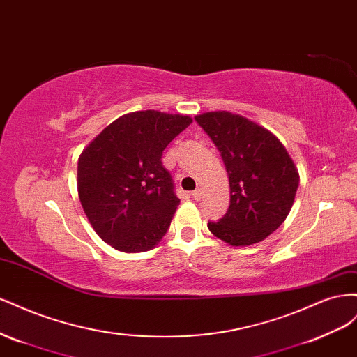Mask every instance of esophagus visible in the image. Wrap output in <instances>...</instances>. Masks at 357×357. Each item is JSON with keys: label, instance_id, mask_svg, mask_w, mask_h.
Listing matches in <instances>:
<instances>
[{"label": "esophagus", "instance_id": "obj_1", "mask_svg": "<svg viewBox=\"0 0 357 357\" xmlns=\"http://www.w3.org/2000/svg\"><path fill=\"white\" fill-rule=\"evenodd\" d=\"M202 195H203V191L200 190V188H197V190H195V191H192L191 192V196H192V199H195V200H200L202 199Z\"/></svg>", "mask_w": 357, "mask_h": 357}]
</instances>
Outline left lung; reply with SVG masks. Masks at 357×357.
<instances>
[{
    "label": "left lung",
    "instance_id": "left-lung-1",
    "mask_svg": "<svg viewBox=\"0 0 357 357\" xmlns=\"http://www.w3.org/2000/svg\"><path fill=\"white\" fill-rule=\"evenodd\" d=\"M220 151L230 185V206L208 229L233 247L268 238L287 218L299 185L289 152L269 130L230 112L195 118Z\"/></svg>",
    "mask_w": 357,
    "mask_h": 357
}]
</instances>
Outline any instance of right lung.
<instances>
[{
    "label": "right lung",
    "instance_id": "obj_1",
    "mask_svg": "<svg viewBox=\"0 0 357 357\" xmlns=\"http://www.w3.org/2000/svg\"><path fill=\"white\" fill-rule=\"evenodd\" d=\"M192 119L158 110L112 122L84 149L77 191L97 235L115 250L144 252L169 230L179 199L162 151Z\"/></svg>",
    "mask_w": 357,
    "mask_h": 357
}]
</instances>
